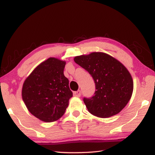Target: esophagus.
Masks as SVG:
<instances>
[{
    "label": "esophagus",
    "instance_id": "34e87169",
    "mask_svg": "<svg viewBox=\"0 0 155 155\" xmlns=\"http://www.w3.org/2000/svg\"><path fill=\"white\" fill-rule=\"evenodd\" d=\"M73 95L75 97H80L81 96V91L80 90H78V91H76L73 92Z\"/></svg>",
    "mask_w": 155,
    "mask_h": 155
}]
</instances>
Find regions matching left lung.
<instances>
[{"label":"left lung","instance_id":"8db88e82","mask_svg":"<svg viewBox=\"0 0 155 155\" xmlns=\"http://www.w3.org/2000/svg\"><path fill=\"white\" fill-rule=\"evenodd\" d=\"M74 60L90 73L95 83L94 96L83 99L89 112L105 118L121 111L133 91V81L127 68L114 57L101 52L77 56Z\"/></svg>","mask_w":155,"mask_h":155}]
</instances>
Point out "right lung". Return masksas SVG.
Here are the masks:
<instances>
[{
	"label": "right lung",
	"instance_id": "1",
	"mask_svg": "<svg viewBox=\"0 0 155 155\" xmlns=\"http://www.w3.org/2000/svg\"><path fill=\"white\" fill-rule=\"evenodd\" d=\"M66 62L50 57L39 64L26 78L22 97L31 114L46 122L59 120L69 104L72 92L64 74Z\"/></svg>",
	"mask_w": 155,
	"mask_h": 155
}]
</instances>
